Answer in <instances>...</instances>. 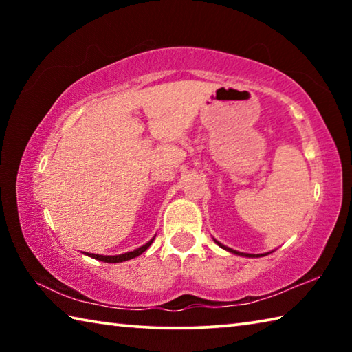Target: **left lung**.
<instances>
[{
    "mask_svg": "<svg viewBox=\"0 0 352 352\" xmlns=\"http://www.w3.org/2000/svg\"><path fill=\"white\" fill-rule=\"evenodd\" d=\"M214 242H216L219 247H222L223 250H226V252H230V253H234V254H239V256H247V258H261V256H265V254H269V253H264V254H250V253H241V252H236V250H233V248H228V247L222 245V243H220V242H219V241H216V239H214Z\"/></svg>",
    "mask_w": 352,
    "mask_h": 352,
    "instance_id": "8db88e82",
    "label": "left lung"
}]
</instances>
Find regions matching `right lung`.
Returning <instances> with one entry per match:
<instances>
[{
  "instance_id": "add662e5",
  "label": "right lung",
  "mask_w": 352,
  "mask_h": 352,
  "mask_svg": "<svg viewBox=\"0 0 352 352\" xmlns=\"http://www.w3.org/2000/svg\"><path fill=\"white\" fill-rule=\"evenodd\" d=\"M155 239V237H153ZM153 239L148 241L144 245L133 250V252H129V253H124V254H116V256H104V254H94V253H87L90 258H94L98 261H102V262H109V264H116V262H124V261H129V259H133L136 256H140L141 253H144L146 250L152 245Z\"/></svg>"
}]
</instances>
